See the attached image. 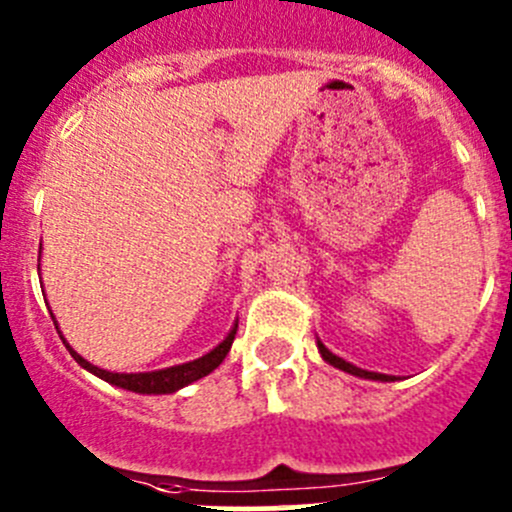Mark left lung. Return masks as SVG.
<instances>
[{"label": "left lung", "mask_w": 512, "mask_h": 512, "mask_svg": "<svg viewBox=\"0 0 512 512\" xmlns=\"http://www.w3.org/2000/svg\"><path fill=\"white\" fill-rule=\"evenodd\" d=\"M319 352H322V356H324V361H329V364L332 366H337V369H342V371H347V374H354V376H361V379H376V381H391V376H386V374H374V371H364V369H359V366H354V364H349V361H344V359H339L337 354H332L329 352L327 347H324L322 342H319Z\"/></svg>", "instance_id": "left-lung-1"}]
</instances>
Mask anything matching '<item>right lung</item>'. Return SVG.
I'll return each instance as SVG.
<instances>
[{
	"label": "right lung",
	"mask_w": 512,
	"mask_h": 512,
	"mask_svg": "<svg viewBox=\"0 0 512 512\" xmlns=\"http://www.w3.org/2000/svg\"><path fill=\"white\" fill-rule=\"evenodd\" d=\"M235 334H237V324L232 327V332L227 334L225 342L218 344V347H215L210 354L200 356V359H195V361H188V364L170 366V369H160V371H146V374H113V371L98 369V366L89 364L84 356L76 354L69 344L66 342L64 344H66V349L71 352V356H74V359L79 361L86 371L96 374L98 379L108 381V384L121 386V389H128V391H136V394H173V391L183 389V386L193 384V381L203 379V376H208L210 371L218 369V366L223 364L227 352H230Z\"/></svg>",
	"instance_id": "obj_1"
}]
</instances>
